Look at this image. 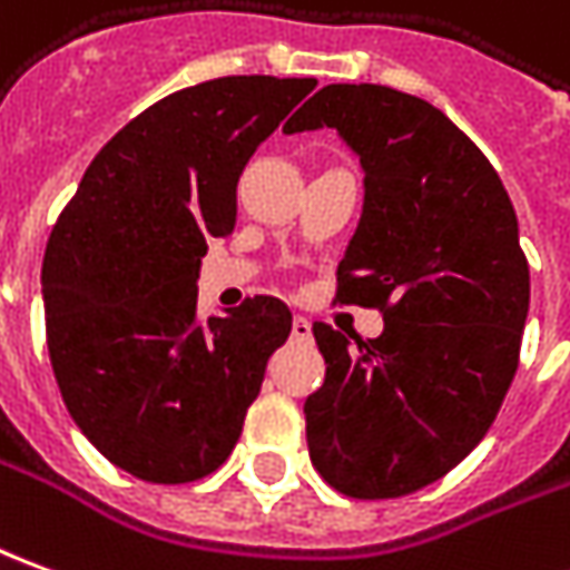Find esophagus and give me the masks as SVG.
<instances>
[{
	"label": "esophagus",
	"instance_id": "34e87169",
	"mask_svg": "<svg viewBox=\"0 0 570 570\" xmlns=\"http://www.w3.org/2000/svg\"><path fill=\"white\" fill-rule=\"evenodd\" d=\"M293 340L296 342L312 340V321H308V317H302V314H296V317H293Z\"/></svg>",
	"mask_w": 570,
	"mask_h": 570
}]
</instances>
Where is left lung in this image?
<instances>
[{"instance_id": "left-lung-1", "label": "left lung", "mask_w": 570, "mask_h": 570, "mask_svg": "<svg viewBox=\"0 0 570 570\" xmlns=\"http://www.w3.org/2000/svg\"><path fill=\"white\" fill-rule=\"evenodd\" d=\"M336 129L364 169L340 302L376 305V340L312 326L324 385L305 435L326 484L404 497L488 435L519 367L531 277L500 175L451 119L389 86H324L284 132Z\"/></svg>"}]
</instances>
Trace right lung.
Listing matches in <instances>:
<instances>
[{"instance_id": "1", "label": "right lung", "mask_w": 570, "mask_h": 570, "mask_svg": "<svg viewBox=\"0 0 570 570\" xmlns=\"http://www.w3.org/2000/svg\"><path fill=\"white\" fill-rule=\"evenodd\" d=\"M317 79L222 77L150 105L82 175L42 258L46 340L79 432L135 479L216 472L293 330L281 298L197 317L206 240L237 225V178Z\"/></svg>"}]
</instances>
